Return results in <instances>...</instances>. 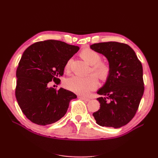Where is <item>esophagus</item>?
Masks as SVG:
<instances>
[{"label":"esophagus","instance_id":"1","mask_svg":"<svg viewBox=\"0 0 158 158\" xmlns=\"http://www.w3.org/2000/svg\"><path fill=\"white\" fill-rule=\"evenodd\" d=\"M78 98L80 99V100H84L85 102H89L90 100L89 98H85V97H83V96H78Z\"/></svg>","mask_w":158,"mask_h":158}]
</instances>
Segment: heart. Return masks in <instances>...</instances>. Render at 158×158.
Segmentation results:
<instances>
[{
	"instance_id": "1",
	"label": "heart",
	"mask_w": 158,
	"mask_h": 158,
	"mask_svg": "<svg viewBox=\"0 0 158 158\" xmlns=\"http://www.w3.org/2000/svg\"><path fill=\"white\" fill-rule=\"evenodd\" d=\"M80 56L92 65L91 70L99 79L106 80L111 73V67L107 63L102 62L101 55L98 52L90 48H85L80 52ZM71 60L67 61L65 69L69 71L70 69ZM98 79L94 75L82 77L73 75L64 81V85L67 89L78 94H85L98 86Z\"/></svg>"
}]
</instances>
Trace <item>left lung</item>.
I'll use <instances>...</instances> for the list:
<instances>
[{"label":"left lung","mask_w":158,"mask_h":158,"mask_svg":"<svg viewBox=\"0 0 158 158\" xmlns=\"http://www.w3.org/2000/svg\"><path fill=\"white\" fill-rule=\"evenodd\" d=\"M92 49L107 58L111 73L105 84L98 90L100 104L94 112L100 126L118 128L127 125L135 116L144 92L143 68L129 45L117 42L90 45Z\"/></svg>","instance_id":"obj_1"}]
</instances>
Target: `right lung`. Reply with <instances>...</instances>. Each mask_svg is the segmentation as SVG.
<instances>
[{"mask_svg": "<svg viewBox=\"0 0 158 158\" xmlns=\"http://www.w3.org/2000/svg\"><path fill=\"white\" fill-rule=\"evenodd\" d=\"M79 47L49 40L31 45L23 52L17 69L15 95L28 119L40 125L58 121L65 116L69 102L77 95L60 88H49L52 81L60 84L67 61Z\"/></svg>", "mask_w": 158, "mask_h": 158, "instance_id": "obj_1", "label": "right lung"}]
</instances>
